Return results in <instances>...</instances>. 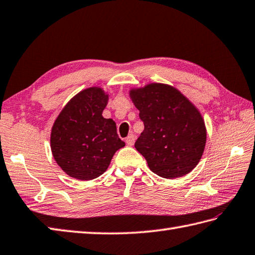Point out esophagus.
I'll list each match as a JSON object with an SVG mask.
<instances>
[{"label":"esophagus","instance_id":"34e87169","mask_svg":"<svg viewBox=\"0 0 255 255\" xmlns=\"http://www.w3.org/2000/svg\"><path fill=\"white\" fill-rule=\"evenodd\" d=\"M134 139H136V137H134L132 133L129 134V136L126 138V142H127L128 146H132L133 142H134Z\"/></svg>","mask_w":255,"mask_h":255}]
</instances>
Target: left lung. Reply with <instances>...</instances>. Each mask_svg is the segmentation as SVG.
<instances>
[{
  "mask_svg": "<svg viewBox=\"0 0 255 255\" xmlns=\"http://www.w3.org/2000/svg\"><path fill=\"white\" fill-rule=\"evenodd\" d=\"M144 129L134 142L150 170L173 179L190 172L200 161L207 131L200 113L177 91L150 84L130 92Z\"/></svg>",
  "mask_w": 255,
  "mask_h": 255,
  "instance_id": "8db88e82",
  "label": "left lung"
}]
</instances>
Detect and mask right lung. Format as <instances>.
<instances>
[{
  "instance_id": "1",
  "label": "right lung",
  "mask_w": 255,
  "mask_h": 255,
  "mask_svg": "<svg viewBox=\"0 0 255 255\" xmlns=\"http://www.w3.org/2000/svg\"><path fill=\"white\" fill-rule=\"evenodd\" d=\"M108 96L92 87L77 94L54 123L51 147L54 159L68 176L92 180L107 170L113 156L125 142L116 123L103 117Z\"/></svg>"
}]
</instances>
